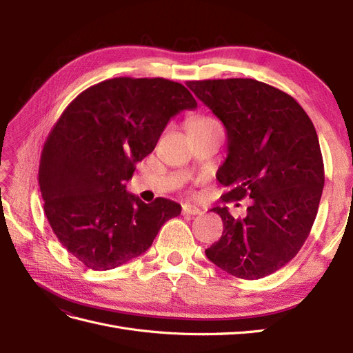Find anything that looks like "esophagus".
<instances>
[{
	"label": "esophagus",
	"mask_w": 353,
	"mask_h": 353,
	"mask_svg": "<svg viewBox=\"0 0 353 353\" xmlns=\"http://www.w3.org/2000/svg\"><path fill=\"white\" fill-rule=\"evenodd\" d=\"M183 213L184 215H200L201 210L193 205H184L183 206Z\"/></svg>",
	"instance_id": "1"
}]
</instances>
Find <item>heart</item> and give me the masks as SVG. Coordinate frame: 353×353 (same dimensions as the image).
Masks as SVG:
<instances>
[{"label":"heart","instance_id":"heart-1","mask_svg":"<svg viewBox=\"0 0 353 353\" xmlns=\"http://www.w3.org/2000/svg\"><path fill=\"white\" fill-rule=\"evenodd\" d=\"M216 121H213L212 117H208V116H196V117H191V119L188 121L187 123V130H190V128H197V126H205V125H209V123H213Z\"/></svg>","mask_w":353,"mask_h":353}]
</instances>
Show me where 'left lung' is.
<instances>
[{"label": "left lung", "mask_w": 353, "mask_h": 353, "mask_svg": "<svg viewBox=\"0 0 353 353\" xmlns=\"http://www.w3.org/2000/svg\"><path fill=\"white\" fill-rule=\"evenodd\" d=\"M187 87L227 130L228 156L216 174L230 188L222 200L252 199L244 218L212 209L223 231L206 256L239 279H263L294 258L316 218L324 163L315 126L292 95L256 79L188 81Z\"/></svg>", "instance_id": "1"}]
</instances>
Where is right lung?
Listing matches in <instances>:
<instances>
[{"label":"right lung","instance_id":"add662e5","mask_svg":"<svg viewBox=\"0 0 353 353\" xmlns=\"http://www.w3.org/2000/svg\"><path fill=\"white\" fill-rule=\"evenodd\" d=\"M196 108L183 83L113 78L81 92L52 126L38 172L44 210L60 243L87 268L108 271L143 254L179 215L178 203H144L125 183L170 117Z\"/></svg>","mask_w":353,"mask_h":353}]
</instances>
